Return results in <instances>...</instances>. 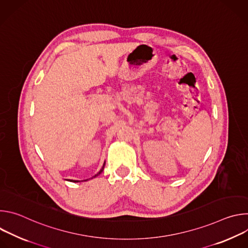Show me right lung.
<instances>
[{"mask_svg":"<svg viewBox=\"0 0 248 248\" xmlns=\"http://www.w3.org/2000/svg\"><path fill=\"white\" fill-rule=\"evenodd\" d=\"M104 167H105V162H104V164H103V167H102V169H101V170H99V172H97V173H96V174H95L94 176H92V178H95V176L99 175V174H100V173H101V172H102V171L104 170ZM92 178H91V179H92ZM67 181H68V180H67ZM86 181H88V180H84V182H86ZM69 182H74V183H78V181H73V180H72V181H69ZM81 182H83V181H81Z\"/></svg>","mask_w":248,"mask_h":248,"instance_id":"1","label":"right lung"}]
</instances>
